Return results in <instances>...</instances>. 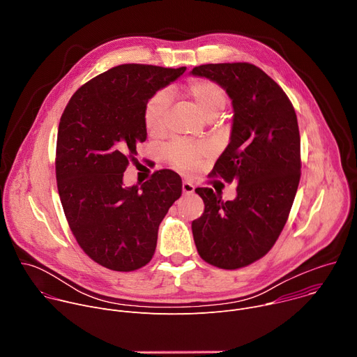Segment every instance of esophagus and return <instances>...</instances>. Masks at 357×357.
Masks as SVG:
<instances>
[{
  "mask_svg": "<svg viewBox=\"0 0 357 357\" xmlns=\"http://www.w3.org/2000/svg\"><path fill=\"white\" fill-rule=\"evenodd\" d=\"M182 192L183 195H190L195 192V186L190 182H183L182 183Z\"/></svg>",
  "mask_w": 357,
  "mask_h": 357,
  "instance_id": "obj_1",
  "label": "esophagus"
}]
</instances>
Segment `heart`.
Wrapping results in <instances>:
<instances>
[{"instance_id":"b5f03b06","label":"heart","mask_w":357,"mask_h":357,"mask_svg":"<svg viewBox=\"0 0 357 357\" xmlns=\"http://www.w3.org/2000/svg\"><path fill=\"white\" fill-rule=\"evenodd\" d=\"M186 96L193 101L199 113L206 120H213L226 107L227 94L226 90L216 82L209 79H192L185 87ZM167 107L168 96L164 91L152 96L144 110V124L149 135L158 137L167 130ZM167 162L181 172L195 171L200 161L206 157V152L202 148L185 144H171L164 154Z\"/></svg>"}]
</instances>
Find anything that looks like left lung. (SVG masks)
I'll use <instances>...</instances> for the list:
<instances>
[{"instance_id": "1", "label": "left lung", "mask_w": 357, "mask_h": 357, "mask_svg": "<svg viewBox=\"0 0 357 357\" xmlns=\"http://www.w3.org/2000/svg\"><path fill=\"white\" fill-rule=\"evenodd\" d=\"M226 89L233 103L230 142L211 175L237 183L225 202L196 188L205 212L192 222L199 256L223 270L260 260L280 237L301 179V137L291 100L264 70L247 62L209 63L192 69Z\"/></svg>"}]
</instances>
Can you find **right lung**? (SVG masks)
<instances>
[{"label":"right lung","mask_w":357,"mask_h":357,"mask_svg":"<svg viewBox=\"0 0 357 357\" xmlns=\"http://www.w3.org/2000/svg\"><path fill=\"white\" fill-rule=\"evenodd\" d=\"M186 68L126 63L79 87L61 117L56 182L69 227L97 264L130 273L155 252L158 227L182 195V179L160 169L138 188L123 186L146 139L144 110L157 90Z\"/></svg>","instance_id":"add662e5"}]
</instances>
